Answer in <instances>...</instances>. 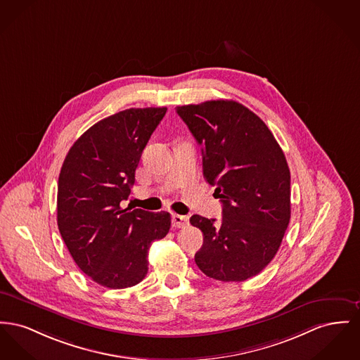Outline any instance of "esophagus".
Masks as SVG:
<instances>
[{"label": "esophagus", "mask_w": 360, "mask_h": 360, "mask_svg": "<svg viewBox=\"0 0 360 360\" xmlns=\"http://www.w3.org/2000/svg\"><path fill=\"white\" fill-rule=\"evenodd\" d=\"M172 219V227L175 229H184L189 224V217L188 216H182V214H172L171 216Z\"/></svg>", "instance_id": "1"}]
</instances>
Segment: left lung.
<instances>
[{"instance_id": "left-lung-1", "label": "left lung", "mask_w": 360, "mask_h": 360, "mask_svg": "<svg viewBox=\"0 0 360 360\" xmlns=\"http://www.w3.org/2000/svg\"><path fill=\"white\" fill-rule=\"evenodd\" d=\"M202 147L207 182L216 186L223 219L191 217L204 233L194 255L202 274L245 281L275 257L291 217V175L285 156L265 122L233 101L176 107Z\"/></svg>"}]
</instances>
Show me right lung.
Listing matches in <instances>:
<instances>
[{"mask_svg": "<svg viewBox=\"0 0 360 360\" xmlns=\"http://www.w3.org/2000/svg\"><path fill=\"white\" fill-rule=\"evenodd\" d=\"M166 107L127 108L99 121L69 149L58 178L57 223L77 266L107 288L139 284L150 243L171 227L169 212L122 210L150 134Z\"/></svg>", "mask_w": 360, "mask_h": 360, "instance_id": "add662e5", "label": "right lung"}]
</instances>
